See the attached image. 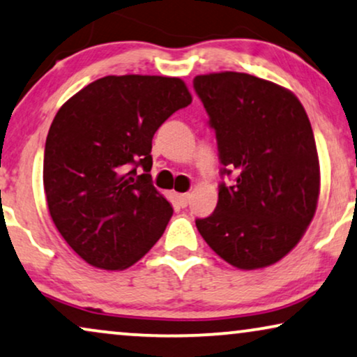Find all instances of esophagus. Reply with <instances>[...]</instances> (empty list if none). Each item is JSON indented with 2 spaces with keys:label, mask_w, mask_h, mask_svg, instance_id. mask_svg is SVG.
Segmentation results:
<instances>
[{
  "label": "esophagus",
  "mask_w": 357,
  "mask_h": 357,
  "mask_svg": "<svg viewBox=\"0 0 357 357\" xmlns=\"http://www.w3.org/2000/svg\"><path fill=\"white\" fill-rule=\"evenodd\" d=\"M189 199H191V194L189 192H184V194H176V201L181 207H186L189 204Z\"/></svg>",
  "instance_id": "obj_1"
}]
</instances>
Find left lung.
<instances>
[{
	"label": "left lung",
	"instance_id": "obj_1",
	"mask_svg": "<svg viewBox=\"0 0 357 357\" xmlns=\"http://www.w3.org/2000/svg\"><path fill=\"white\" fill-rule=\"evenodd\" d=\"M194 89L215 130L222 174L215 211L197 218L206 243L234 268L251 271L296 248L315 215L320 163L296 94L238 71L199 75Z\"/></svg>",
	"mask_w": 357,
	"mask_h": 357
}]
</instances>
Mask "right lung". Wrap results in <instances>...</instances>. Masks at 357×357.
I'll return each instance as SVG.
<instances>
[{"label":"right lung","mask_w":357,"mask_h":357,"mask_svg":"<svg viewBox=\"0 0 357 357\" xmlns=\"http://www.w3.org/2000/svg\"><path fill=\"white\" fill-rule=\"evenodd\" d=\"M191 101L181 78L111 75L59 109L45 142L47 207L88 264L127 269L163 235L173 207L151 184V140ZM137 165L144 175L136 174Z\"/></svg>","instance_id":"obj_1"}]
</instances>
